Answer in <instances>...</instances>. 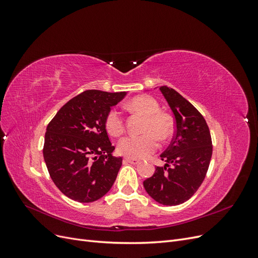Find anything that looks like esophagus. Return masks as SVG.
Masks as SVG:
<instances>
[{"instance_id":"esophagus-1","label":"esophagus","mask_w":258,"mask_h":258,"mask_svg":"<svg viewBox=\"0 0 258 258\" xmlns=\"http://www.w3.org/2000/svg\"><path fill=\"white\" fill-rule=\"evenodd\" d=\"M124 161L129 162V163H132V165H138V163H140V160H139V159L130 158V157H126V158H124Z\"/></svg>"}]
</instances>
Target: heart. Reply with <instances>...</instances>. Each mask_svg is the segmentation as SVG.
Returning a JSON list of instances; mask_svg holds the SVG:
<instances>
[{
    "mask_svg": "<svg viewBox=\"0 0 258 258\" xmlns=\"http://www.w3.org/2000/svg\"><path fill=\"white\" fill-rule=\"evenodd\" d=\"M127 107L146 117L142 136H129L121 139L117 151L122 156L130 158H144L154 153L158 147V138L166 141L173 135L174 124L171 117L160 112V105L151 96H138L131 99ZM105 129L112 137L120 136L123 129V118L117 110H111L105 117Z\"/></svg>",
    "mask_w": 258,
    "mask_h": 258,
    "instance_id": "heart-1",
    "label": "heart"
}]
</instances>
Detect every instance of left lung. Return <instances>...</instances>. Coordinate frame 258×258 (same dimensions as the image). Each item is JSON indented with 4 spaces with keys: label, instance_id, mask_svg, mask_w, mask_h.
<instances>
[{
    "label": "left lung",
    "instance_id": "8db88e82",
    "mask_svg": "<svg viewBox=\"0 0 258 258\" xmlns=\"http://www.w3.org/2000/svg\"><path fill=\"white\" fill-rule=\"evenodd\" d=\"M159 89L174 115L175 134L160 155L166 165L156 167L143 185L155 201L177 206L188 200L204 182L212 157V140L196 107L172 88L161 86Z\"/></svg>",
    "mask_w": 258,
    "mask_h": 258
}]
</instances>
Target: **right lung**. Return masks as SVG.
I'll list each match as a JSON object with an SVG mask.
<instances>
[{
    "mask_svg": "<svg viewBox=\"0 0 258 258\" xmlns=\"http://www.w3.org/2000/svg\"><path fill=\"white\" fill-rule=\"evenodd\" d=\"M127 92L86 90L62 106L48 123L43 148L49 175L70 199L93 202L111 189L122 158L112 155L105 117Z\"/></svg>",
    "mask_w": 258,
    "mask_h": 258,
    "instance_id": "right-lung-1",
    "label": "right lung"
}]
</instances>
